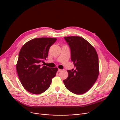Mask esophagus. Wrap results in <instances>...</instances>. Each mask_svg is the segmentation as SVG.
<instances>
[{"label": "esophagus", "mask_w": 120, "mask_h": 120, "mask_svg": "<svg viewBox=\"0 0 120 120\" xmlns=\"http://www.w3.org/2000/svg\"><path fill=\"white\" fill-rule=\"evenodd\" d=\"M62 71V70H61V69H58V72H61Z\"/></svg>", "instance_id": "obj_1"}]
</instances>
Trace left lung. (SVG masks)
<instances>
[{
	"mask_svg": "<svg viewBox=\"0 0 120 120\" xmlns=\"http://www.w3.org/2000/svg\"><path fill=\"white\" fill-rule=\"evenodd\" d=\"M70 48L71 61L75 70H68V77L63 80L67 89L76 94L89 90L98 77L99 60L95 49L83 38L64 37Z\"/></svg>",
	"mask_w": 120,
	"mask_h": 120,
	"instance_id": "obj_1",
	"label": "left lung"
}]
</instances>
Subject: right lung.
<instances>
[{
  "instance_id": "right-lung-1",
  "label": "right lung",
  "mask_w": 120,
  "mask_h": 120,
  "mask_svg": "<svg viewBox=\"0 0 120 120\" xmlns=\"http://www.w3.org/2000/svg\"><path fill=\"white\" fill-rule=\"evenodd\" d=\"M55 38H37L27 42L21 49L16 70L21 83L28 92L35 94L47 90L58 71L57 68L41 65L46 60Z\"/></svg>"
}]
</instances>
